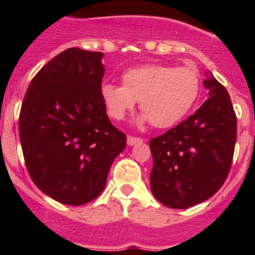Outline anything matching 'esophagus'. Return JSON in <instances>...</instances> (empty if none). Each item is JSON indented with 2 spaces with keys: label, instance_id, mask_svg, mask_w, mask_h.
Listing matches in <instances>:
<instances>
[{
  "label": "esophagus",
  "instance_id": "esophagus-1",
  "mask_svg": "<svg viewBox=\"0 0 255 255\" xmlns=\"http://www.w3.org/2000/svg\"><path fill=\"white\" fill-rule=\"evenodd\" d=\"M141 141H143L141 138H136V136H131V135L128 136V144H129V145H134V144L141 143Z\"/></svg>",
  "mask_w": 255,
  "mask_h": 255
}]
</instances>
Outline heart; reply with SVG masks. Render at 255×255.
Segmentation results:
<instances>
[{"label":"heart","instance_id":"obj_1","mask_svg":"<svg viewBox=\"0 0 255 255\" xmlns=\"http://www.w3.org/2000/svg\"><path fill=\"white\" fill-rule=\"evenodd\" d=\"M200 78L191 66L172 67L161 64L131 67L123 74V85L106 83L101 88L108 115L123 120L140 103L144 120L166 129L182 120L197 102Z\"/></svg>","mask_w":255,"mask_h":255}]
</instances>
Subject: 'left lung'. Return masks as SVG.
<instances>
[{"instance_id":"obj_1","label":"left lung","mask_w":255,"mask_h":255,"mask_svg":"<svg viewBox=\"0 0 255 255\" xmlns=\"http://www.w3.org/2000/svg\"><path fill=\"white\" fill-rule=\"evenodd\" d=\"M209 98L194 115L149 141L150 189L170 208L185 209L216 194L231 168L238 121L226 88L211 73Z\"/></svg>"}]
</instances>
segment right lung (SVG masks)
<instances>
[{"label": "right lung", "mask_w": 255, "mask_h": 255, "mask_svg": "<svg viewBox=\"0 0 255 255\" xmlns=\"http://www.w3.org/2000/svg\"><path fill=\"white\" fill-rule=\"evenodd\" d=\"M102 52L69 48L33 78L19 115L26 170L44 194L82 206L103 191L126 135L106 114Z\"/></svg>", "instance_id": "1"}]
</instances>
